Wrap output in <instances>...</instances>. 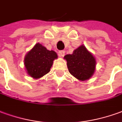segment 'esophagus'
<instances>
[{
	"label": "esophagus",
	"instance_id": "34e87169",
	"mask_svg": "<svg viewBox=\"0 0 122 122\" xmlns=\"http://www.w3.org/2000/svg\"><path fill=\"white\" fill-rule=\"evenodd\" d=\"M65 51H59L58 53L59 56L61 57H64V55H65Z\"/></svg>",
	"mask_w": 122,
	"mask_h": 122
}]
</instances>
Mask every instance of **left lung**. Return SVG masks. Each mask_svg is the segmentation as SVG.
<instances>
[{
	"instance_id": "1",
	"label": "left lung",
	"mask_w": 122,
	"mask_h": 122,
	"mask_svg": "<svg viewBox=\"0 0 122 122\" xmlns=\"http://www.w3.org/2000/svg\"><path fill=\"white\" fill-rule=\"evenodd\" d=\"M64 58L67 60L69 73L80 81L88 80L93 75L95 59L83 45L75 49L73 54L66 55Z\"/></svg>"
}]
</instances>
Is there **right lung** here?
I'll use <instances>...</instances> for the list:
<instances>
[{"instance_id": "1", "label": "right lung", "mask_w": 122, "mask_h": 122, "mask_svg": "<svg viewBox=\"0 0 122 122\" xmlns=\"http://www.w3.org/2000/svg\"><path fill=\"white\" fill-rule=\"evenodd\" d=\"M57 58V55L54 51L47 50L40 43H37L25 55L24 65L29 75L38 79L49 73L53 61Z\"/></svg>"}]
</instances>
